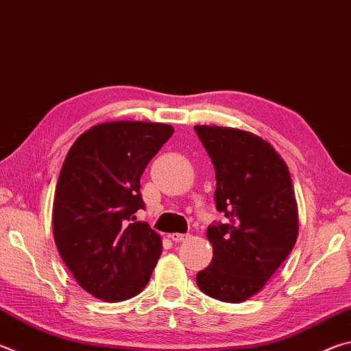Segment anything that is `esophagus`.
<instances>
[{
    "label": "esophagus",
    "mask_w": 351,
    "mask_h": 351,
    "mask_svg": "<svg viewBox=\"0 0 351 351\" xmlns=\"http://www.w3.org/2000/svg\"><path fill=\"white\" fill-rule=\"evenodd\" d=\"M171 240H173L175 243H181V241H186L189 239V234H178V232H173L169 235Z\"/></svg>",
    "instance_id": "34e87169"
}]
</instances>
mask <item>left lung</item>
I'll return each instance as SVG.
<instances>
[{
	"label": "left lung",
	"instance_id": "1",
	"mask_svg": "<svg viewBox=\"0 0 351 351\" xmlns=\"http://www.w3.org/2000/svg\"><path fill=\"white\" fill-rule=\"evenodd\" d=\"M215 167V203L229 223L207 228L213 258L197 283L240 304L260 293L299 235V212L283 158L268 141L232 127L195 125Z\"/></svg>",
	"mask_w": 351,
	"mask_h": 351
}]
</instances>
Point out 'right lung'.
Listing matches in <instances>:
<instances>
[{"label": "right lung", "mask_w": 351, "mask_h": 351, "mask_svg": "<svg viewBox=\"0 0 351 351\" xmlns=\"http://www.w3.org/2000/svg\"><path fill=\"white\" fill-rule=\"evenodd\" d=\"M175 128L161 122L114 121L75 139L58 176L52 234L75 282L96 299L121 302L147 287L162 252L144 207L141 175Z\"/></svg>", "instance_id": "1"}]
</instances>
